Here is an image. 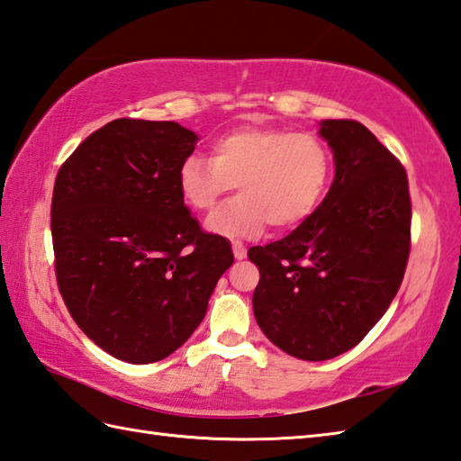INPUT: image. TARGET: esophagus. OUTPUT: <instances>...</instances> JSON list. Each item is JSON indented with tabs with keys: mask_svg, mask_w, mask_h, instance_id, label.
Listing matches in <instances>:
<instances>
[{
	"mask_svg": "<svg viewBox=\"0 0 461 461\" xmlns=\"http://www.w3.org/2000/svg\"><path fill=\"white\" fill-rule=\"evenodd\" d=\"M231 249H233V258H236L238 261L246 259V256H248V249H246V246H243L241 241H233V243H231Z\"/></svg>",
	"mask_w": 461,
	"mask_h": 461,
	"instance_id": "esophagus-1",
	"label": "esophagus"
}]
</instances>
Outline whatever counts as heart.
<instances>
[{
    "label": "heart",
    "mask_w": 461,
    "mask_h": 461,
    "mask_svg": "<svg viewBox=\"0 0 461 461\" xmlns=\"http://www.w3.org/2000/svg\"><path fill=\"white\" fill-rule=\"evenodd\" d=\"M330 180V154L321 139L285 129L230 131L212 144V160L188 156L178 168L182 202L208 212L233 185L240 198L213 212L205 230L228 240L259 238L295 230L325 198Z\"/></svg>",
    "instance_id": "b5f03b06"
}]
</instances>
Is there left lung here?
<instances>
[{
	"mask_svg": "<svg viewBox=\"0 0 461 461\" xmlns=\"http://www.w3.org/2000/svg\"><path fill=\"white\" fill-rule=\"evenodd\" d=\"M335 158L327 198L287 238L251 248L253 315L273 345L301 360L357 347L384 315L410 253L408 178L357 121H321Z\"/></svg>",
	"mask_w": 461,
	"mask_h": 461,
	"instance_id": "1",
	"label": "left lung"
}]
</instances>
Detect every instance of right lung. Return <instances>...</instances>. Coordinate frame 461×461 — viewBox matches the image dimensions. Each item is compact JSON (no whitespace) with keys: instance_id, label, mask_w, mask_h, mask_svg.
Masks as SVG:
<instances>
[{"instance_id":"add662e5","label":"right lung","mask_w":461,"mask_h":461,"mask_svg":"<svg viewBox=\"0 0 461 461\" xmlns=\"http://www.w3.org/2000/svg\"><path fill=\"white\" fill-rule=\"evenodd\" d=\"M198 134L172 121L116 119L57 174L51 233L59 291L114 358L149 365L198 329L230 241L203 233L178 192Z\"/></svg>"}]
</instances>
